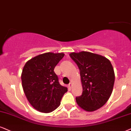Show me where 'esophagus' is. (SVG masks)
Listing matches in <instances>:
<instances>
[{
    "mask_svg": "<svg viewBox=\"0 0 131 131\" xmlns=\"http://www.w3.org/2000/svg\"><path fill=\"white\" fill-rule=\"evenodd\" d=\"M68 86H69V88H72V82H70V83L69 84Z\"/></svg>",
    "mask_w": 131,
    "mask_h": 131,
    "instance_id": "34e87169",
    "label": "esophagus"
}]
</instances>
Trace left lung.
<instances>
[{"instance_id": "obj_1", "label": "left lung", "mask_w": 131, "mask_h": 131, "mask_svg": "<svg viewBox=\"0 0 131 131\" xmlns=\"http://www.w3.org/2000/svg\"><path fill=\"white\" fill-rule=\"evenodd\" d=\"M69 55L80 70L83 93L76 98L83 110L93 112L106 104L112 94L115 73L110 61L89 51L72 52Z\"/></svg>"}]
</instances>
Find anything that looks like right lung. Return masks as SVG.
<instances>
[{
	"label": "right lung",
	"mask_w": 131,
	"mask_h": 131,
	"mask_svg": "<svg viewBox=\"0 0 131 131\" xmlns=\"http://www.w3.org/2000/svg\"><path fill=\"white\" fill-rule=\"evenodd\" d=\"M64 53H45L32 58L23 67L21 80L28 102L37 111L53 112L59 107L67 88L58 81L54 69Z\"/></svg>",
	"instance_id": "1"
}]
</instances>
